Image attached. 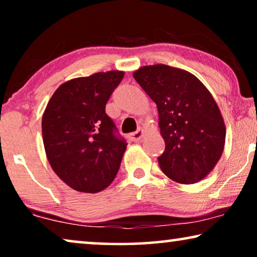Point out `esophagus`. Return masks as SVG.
Wrapping results in <instances>:
<instances>
[{"mask_svg": "<svg viewBox=\"0 0 257 257\" xmlns=\"http://www.w3.org/2000/svg\"><path fill=\"white\" fill-rule=\"evenodd\" d=\"M144 135H145V132H144V130L143 128H139L138 131L137 132H133V133H130V139L131 140H133V142H140V140L143 139V137H144Z\"/></svg>", "mask_w": 257, "mask_h": 257, "instance_id": "1", "label": "esophagus"}]
</instances>
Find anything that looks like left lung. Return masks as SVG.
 I'll use <instances>...</instances> for the list:
<instances>
[{
  "label": "left lung",
  "instance_id": "obj_1",
  "mask_svg": "<svg viewBox=\"0 0 257 257\" xmlns=\"http://www.w3.org/2000/svg\"><path fill=\"white\" fill-rule=\"evenodd\" d=\"M133 77L157 104L165 152L161 171L178 184L207 177L222 156L226 126L212 93L186 70L165 64L142 66Z\"/></svg>",
  "mask_w": 257,
  "mask_h": 257
}]
</instances>
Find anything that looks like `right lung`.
Listing matches in <instances>:
<instances>
[{"label":"right lung","instance_id":"1","mask_svg":"<svg viewBox=\"0 0 257 257\" xmlns=\"http://www.w3.org/2000/svg\"><path fill=\"white\" fill-rule=\"evenodd\" d=\"M112 70L59 85L42 117L49 164L69 187L97 193L112 184L127 144L114 135L105 105L124 77Z\"/></svg>","mask_w":257,"mask_h":257}]
</instances>
